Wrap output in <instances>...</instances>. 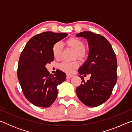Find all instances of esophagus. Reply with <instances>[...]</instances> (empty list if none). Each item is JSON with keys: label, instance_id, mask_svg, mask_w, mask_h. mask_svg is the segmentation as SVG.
Here are the masks:
<instances>
[{"label": "esophagus", "instance_id": "obj_1", "mask_svg": "<svg viewBox=\"0 0 132 132\" xmlns=\"http://www.w3.org/2000/svg\"><path fill=\"white\" fill-rule=\"evenodd\" d=\"M73 76L72 75H67V76H66V79H71V77H73Z\"/></svg>", "mask_w": 132, "mask_h": 132}]
</instances>
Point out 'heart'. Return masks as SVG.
Returning a JSON list of instances; mask_svg holds the SVG:
<instances>
[{
    "label": "heart",
    "instance_id": "obj_1",
    "mask_svg": "<svg viewBox=\"0 0 132 132\" xmlns=\"http://www.w3.org/2000/svg\"><path fill=\"white\" fill-rule=\"evenodd\" d=\"M66 44L68 46L76 51V56L80 59H83L87 56V52L84 50L85 44L81 39L77 38H71L67 40ZM62 50V45L61 42H57L52 48L53 55L56 59H59L61 56ZM79 66V63L77 61L71 62H64L59 65V68L64 71L67 73L72 72L75 69Z\"/></svg>",
    "mask_w": 132,
    "mask_h": 132
}]
</instances>
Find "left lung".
Returning a JSON list of instances; mask_svg holds the SVG:
<instances>
[{"mask_svg": "<svg viewBox=\"0 0 132 132\" xmlns=\"http://www.w3.org/2000/svg\"><path fill=\"white\" fill-rule=\"evenodd\" d=\"M76 36L87 39L89 52L86 61L78 70L82 81L76 91L86 106H98L108 100L117 82V57L110 43L102 35L83 31ZM82 74H90V80L85 82Z\"/></svg>", "mask_w": 132, "mask_h": 132, "instance_id": "1", "label": "left lung"}]
</instances>
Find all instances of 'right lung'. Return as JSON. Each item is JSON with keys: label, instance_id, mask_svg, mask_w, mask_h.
I'll list each match as a JSON object with an SVG mask.
<instances>
[{"label": "right lung", "instance_id": "add662e5", "mask_svg": "<svg viewBox=\"0 0 132 132\" xmlns=\"http://www.w3.org/2000/svg\"><path fill=\"white\" fill-rule=\"evenodd\" d=\"M68 35L52 31L42 32L31 38L22 51L18 79L24 95L35 106H51L57 96V86L65 81V73L57 70L53 76L50 75L46 65L54 61L53 46Z\"/></svg>", "mask_w": 132, "mask_h": 132}]
</instances>
